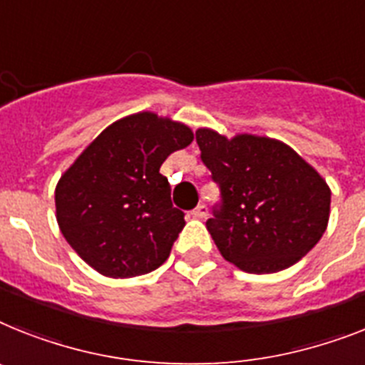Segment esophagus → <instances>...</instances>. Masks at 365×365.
Instances as JSON below:
<instances>
[{"instance_id": "obj_1", "label": "esophagus", "mask_w": 365, "mask_h": 365, "mask_svg": "<svg viewBox=\"0 0 365 365\" xmlns=\"http://www.w3.org/2000/svg\"><path fill=\"white\" fill-rule=\"evenodd\" d=\"M207 215H209V209H207V205H197L194 210H192V216L194 218H207Z\"/></svg>"}]
</instances>
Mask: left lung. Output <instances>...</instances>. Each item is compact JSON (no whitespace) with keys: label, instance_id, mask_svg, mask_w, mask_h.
Segmentation results:
<instances>
[{"label":"left lung","instance_id":"1","mask_svg":"<svg viewBox=\"0 0 365 365\" xmlns=\"http://www.w3.org/2000/svg\"><path fill=\"white\" fill-rule=\"evenodd\" d=\"M201 162L220 188L207 230L220 254L240 270L269 274L302 259L323 237L330 188L291 147L242 134L195 132Z\"/></svg>","mask_w":365,"mask_h":365}]
</instances>
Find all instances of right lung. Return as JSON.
Wrapping results in <instances>:
<instances>
[{
    "instance_id": "1",
    "label": "right lung",
    "mask_w": 365,
    "mask_h": 365,
    "mask_svg": "<svg viewBox=\"0 0 365 365\" xmlns=\"http://www.w3.org/2000/svg\"><path fill=\"white\" fill-rule=\"evenodd\" d=\"M192 140L188 126L135 113L108 126L57 182V224L96 272L132 278L170 257L185 212L160 165Z\"/></svg>"
}]
</instances>
